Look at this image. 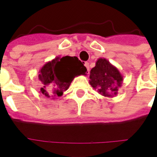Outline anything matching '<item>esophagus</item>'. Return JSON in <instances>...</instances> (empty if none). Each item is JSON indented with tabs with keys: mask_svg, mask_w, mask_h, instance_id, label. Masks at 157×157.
<instances>
[{
	"mask_svg": "<svg viewBox=\"0 0 157 157\" xmlns=\"http://www.w3.org/2000/svg\"><path fill=\"white\" fill-rule=\"evenodd\" d=\"M85 66H86V67L87 71H90V65H89V63H85Z\"/></svg>",
	"mask_w": 157,
	"mask_h": 157,
	"instance_id": "esophagus-1",
	"label": "esophagus"
}]
</instances>
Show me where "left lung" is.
Masks as SVG:
<instances>
[{
    "mask_svg": "<svg viewBox=\"0 0 157 157\" xmlns=\"http://www.w3.org/2000/svg\"><path fill=\"white\" fill-rule=\"evenodd\" d=\"M90 84L94 90L105 97H113L118 94L122 86L124 76L116 67L107 59L100 57L96 61L95 67L90 72Z\"/></svg>",
    "mask_w": 157,
    "mask_h": 157,
    "instance_id": "8db88e82",
    "label": "left lung"
}]
</instances>
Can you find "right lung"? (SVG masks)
<instances>
[{"label":"right lung","instance_id":"right-lung-1","mask_svg":"<svg viewBox=\"0 0 157 157\" xmlns=\"http://www.w3.org/2000/svg\"><path fill=\"white\" fill-rule=\"evenodd\" d=\"M86 67L76 57H56L39 71L40 91L47 98L62 96L76 76L86 75Z\"/></svg>","mask_w":157,"mask_h":157}]
</instances>
